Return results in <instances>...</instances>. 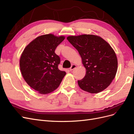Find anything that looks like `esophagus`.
<instances>
[{"instance_id": "esophagus-1", "label": "esophagus", "mask_w": 134, "mask_h": 134, "mask_svg": "<svg viewBox=\"0 0 134 134\" xmlns=\"http://www.w3.org/2000/svg\"><path fill=\"white\" fill-rule=\"evenodd\" d=\"M76 65H74V64H73V65H72L71 66V67L70 68V71H72V70H73L74 69L76 68Z\"/></svg>"}]
</instances>
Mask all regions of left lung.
Instances as JSON below:
<instances>
[{"label":"left lung","instance_id":"1","mask_svg":"<svg viewBox=\"0 0 134 134\" xmlns=\"http://www.w3.org/2000/svg\"><path fill=\"white\" fill-rule=\"evenodd\" d=\"M67 40L79 52L86 69V75L78 80L79 87L90 93H98L107 88L115 78L118 65L111 46L93 35L69 36Z\"/></svg>","mask_w":134,"mask_h":134}]
</instances>
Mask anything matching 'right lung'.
<instances>
[{
    "label": "right lung",
    "mask_w": 134,
    "mask_h": 134,
    "mask_svg": "<svg viewBox=\"0 0 134 134\" xmlns=\"http://www.w3.org/2000/svg\"><path fill=\"white\" fill-rule=\"evenodd\" d=\"M65 39L52 34L40 36L26 47L20 58V69L24 79L40 94L57 89L66 75L59 69L60 58L55 52Z\"/></svg>",
    "instance_id": "obj_1"
}]
</instances>
